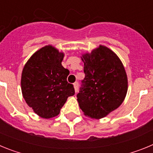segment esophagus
Here are the masks:
<instances>
[{
  "mask_svg": "<svg viewBox=\"0 0 153 153\" xmlns=\"http://www.w3.org/2000/svg\"><path fill=\"white\" fill-rule=\"evenodd\" d=\"M74 90H75V92H77L78 90V83H74Z\"/></svg>",
  "mask_w": 153,
  "mask_h": 153,
  "instance_id": "1",
  "label": "esophagus"
}]
</instances>
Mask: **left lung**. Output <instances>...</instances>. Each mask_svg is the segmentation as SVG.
Returning <instances> with one entry per match:
<instances>
[{
	"instance_id": "8db88e82",
	"label": "left lung",
	"mask_w": 153,
	"mask_h": 153,
	"mask_svg": "<svg viewBox=\"0 0 153 153\" xmlns=\"http://www.w3.org/2000/svg\"><path fill=\"white\" fill-rule=\"evenodd\" d=\"M85 78L78 93L79 108L86 117L100 120L123 103L128 90L125 68L113 51L100 45L83 53Z\"/></svg>"
}]
</instances>
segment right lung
I'll return each instance as SVG.
<instances>
[{
	"label": "right lung",
	"instance_id": "1",
	"mask_svg": "<svg viewBox=\"0 0 153 153\" xmlns=\"http://www.w3.org/2000/svg\"><path fill=\"white\" fill-rule=\"evenodd\" d=\"M64 53L52 45L42 47L27 60L21 74L24 99L33 112L44 119L56 117L75 91L67 81L70 74L61 63Z\"/></svg>",
	"mask_w": 153,
	"mask_h": 153
}]
</instances>
